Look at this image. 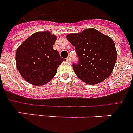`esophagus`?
<instances>
[{"label":"esophagus","mask_w":133,"mask_h":133,"mask_svg":"<svg viewBox=\"0 0 133 133\" xmlns=\"http://www.w3.org/2000/svg\"><path fill=\"white\" fill-rule=\"evenodd\" d=\"M66 61H67L68 62H69V63L71 62V59L70 57H68L67 58H66Z\"/></svg>","instance_id":"34e87169"}]
</instances>
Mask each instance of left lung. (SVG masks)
I'll return each instance as SVG.
<instances>
[{"mask_svg": "<svg viewBox=\"0 0 133 133\" xmlns=\"http://www.w3.org/2000/svg\"><path fill=\"white\" fill-rule=\"evenodd\" d=\"M66 39L76 48L79 57L73 69L82 81L97 84L110 76L117 59L115 43L110 37L90 28L67 34Z\"/></svg>", "mask_w": 133, "mask_h": 133, "instance_id": "obj_1", "label": "left lung"}]
</instances>
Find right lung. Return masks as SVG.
Segmentation results:
<instances>
[{"label": "right lung", "instance_id": "1", "mask_svg": "<svg viewBox=\"0 0 133 133\" xmlns=\"http://www.w3.org/2000/svg\"><path fill=\"white\" fill-rule=\"evenodd\" d=\"M55 35L38 31L26 39L16 50V66L24 79L34 85H43L55 76L64 59L52 48Z\"/></svg>", "mask_w": 133, "mask_h": 133}]
</instances>
